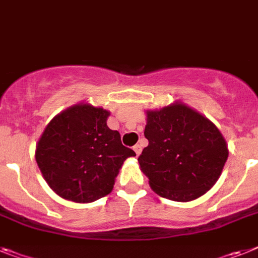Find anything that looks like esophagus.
Wrapping results in <instances>:
<instances>
[{
  "label": "esophagus",
  "mask_w": 258,
  "mask_h": 258,
  "mask_svg": "<svg viewBox=\"0 0 258 258\" xmlns=\"http://www.w3.org/2000/svg\"><path fill=\"white\" fill-rule=\"evenodd\" d=\"M134 151H135L136 155L139 156L140 152H142V146H140V144H136V146L134 147Z\"/></svg>",
  "instance_id": "1"
}]
</instances>
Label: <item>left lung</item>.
I'll return each instance as SVG.
<instances>
[{
  "label": "left lung",
  "instance_id": "1",
  "mask_svg": "<svg viewBox=\"0 0 258 258\" xmlns=\"http://www.w3.org/2000/svg\"><path fill=\"white\" fill-rule=\"evenodd\" d=\"M148 147L139 156L149 186L162 198L189 202L209 191L228 157L215 124L182 102L147 110Z\"/></svg>",
  "mask_w": 258,
  "mask_h": 258
}]
</instances>
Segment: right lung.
Returning a JSON list of instances; mask_svg holds the SVG:
<instances>
[{"label":"right lung","instance_id":"obj_1","mask_svg":"<svg viewBox=\"0 0 258 258\" xmlns=\"http://www.w3.org/2000/svg\"><path fill=\"white\" fill-rule=\"evenodd\" d=\"M110 112L77 103L52 119L36 144L35 159L48 186L76 203L110 194L125 159L136 156L107 127Z\"/></svg>","mask_w":258,"mask_h":258}]
</instances>
